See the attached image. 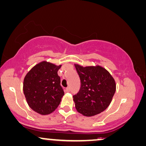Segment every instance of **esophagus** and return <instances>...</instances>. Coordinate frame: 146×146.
Returning <instances> with one entry per match:
<instances>
[{
  "label": "esophagus",
  "mask_w": 146,
  "mask_h": 146,
  "mask_svg": "<svg viewBox=\"0 0 146 146\" xmlns=\"http://www.w3.org/2000/svg\"><path fill=\"white\" fill-rule=\"evenodd\" d=\"M65 91L67 92V93H69V92H70V88H69V87H67L66 89H65Z\"/></svg>",
  "instance_id": "1"
}]
</instances>
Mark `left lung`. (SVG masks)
I'll use <instances>...</instances> for the list:
<instances>
[{
    "instance_id": "1",
    "label": "left lung",
    "mask_w": 146,
    "mask_h": 146,
    "mask_svg": "<svg viewBox=\"0 0 146 146\" xmlns=\"http://www.w3.org/2000/svg\"><path fill=\"white\" fill-rule=\"evenodd\" d=\"M81 80L79 91L73 95L76 110L85 116H93L106 109L116 91V83L103 67H83L75 64Z\"/></svg>"
}]
</instances>
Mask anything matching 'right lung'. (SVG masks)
Returning a JSON list of instances; mask_svg holds the SVG:
<instances>
[{
    "mask_svg": "<svg viewBox=\"0 0 146 146\" xmlns=\"http://www.w3.org/2000/svg\"><path fill=\"white\" fill-rule=\"evenodd\" d=\"M61 65L42 61L33 67L24 79L23 91L28 105L38 113L46 115L57 108L64 91L57 71Z\"/></svg>",
    "mask_w": 146,
    "mask_h": 146,
    "instance_id": "add662e5",
    "label": "right lung"
}]
</instances>
